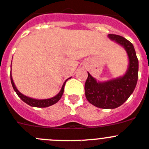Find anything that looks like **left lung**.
<instances>
[{
  "label": "left lung",
  "mask_w": 149,
  "mask_h": 149,
  "mask_svg": "<svg viewBox=\"0 0 149 149\" xmlns=\"http://www.w3.org/2000/svg\"><path fill=\"white\" fill-rule=\"evenodd\" d=\"M109 39L125 49L129 58L127 72L123 76L107 80L97 81L88 72L85 93L88 101L103 109H114L124 104L133 93L138 78V60L132 44L125 38L108 34Z\"/></svg>",
  "instance_id": "1"
}]
</instances>
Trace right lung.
Segmentation results:
<instances>
[{"label":"right lung","instance_id":"obj_1","mask_svg":"<svg viewBox=\"0 0 149 149\" xmlns=\"http://www.w3.org/2000/svg\"><path fill=\"white\" fill-rule=\"evenodd\" d=\"M10 77H11V83H12V87H13L14 90H15V91L16 92L17 94L18 95V97H19V98L24 102L28 104V105L31 106V107H49V106L52 105V104H56V103H57L60 100V99L61 98L62 95H63V93L65 83H66V82L67 81L68 79L71 78V77H69V78H68L67 80L63 83L61 91H59V93H58L57 95L55 96V97H52V98L45 99V100H37V99H33V98H31V97H27V96H25L24 94H22V93H20V92L18 91V89L16 88V86H15V83H14L13 81V79H12V74H10Z\"/></svg>","mask_w":149,"mask_h":149}]
</instances>
